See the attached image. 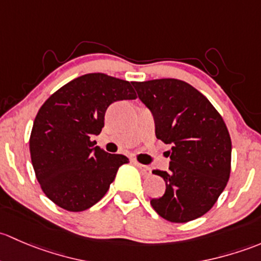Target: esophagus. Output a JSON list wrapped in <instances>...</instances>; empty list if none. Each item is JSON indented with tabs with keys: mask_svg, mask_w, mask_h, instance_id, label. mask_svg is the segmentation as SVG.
Instances as JSON below:
<instances>
[{
	"mask_svg": "<svg viewBox=\"0 0 261 261\" xmlns=\"http://www.w3.org/2000/svg\"><path fill=\"white\" fill-rule=\"evenodd\" d=\"M136 166L139 168V171H141V173L143 174L144 177H148V176H150V174H152V171H150V168L147 167V166L141 165V163H136Z\"/></svg>",
	"mask_w": 261,
	"mask_h": 261,
	"instance_id": "esophagus-1",
	"label": "esophagus"
}]
</instances>
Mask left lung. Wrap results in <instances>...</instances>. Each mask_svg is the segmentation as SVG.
<instances>
[{
    "label": "left lung",
    "instance_id": "8db88e82",
    "mask_svg": "<svg viewBox=\"0 0 261 261\" xmlns=\"http://www.w3.org/2000/svg\"><path fill=\"white\" fill-rule=\"evenodd\" d=\"M154 119L155 137L171 144L170 171L153 173L166 182L150 205L163 219L187 222L205 215L226 187L231 138L219 112L203 94L178 79L133 82Z\"/></svg>",
    "mask_w": 261,
    "mask_h": 261
}]
</instances>
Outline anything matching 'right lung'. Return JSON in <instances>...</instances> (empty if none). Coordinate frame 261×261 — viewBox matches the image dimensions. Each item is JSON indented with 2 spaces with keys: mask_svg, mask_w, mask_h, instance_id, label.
Masks as SVG:
<instances>
[{
  "mask_svg": "<svg viewBox=\"0 0 261 261\" xmlns=\"http://www.w3.org/2000/svg\"><path fill=\"white\" fill-rule=\"evenodd\" d=\"M132 83L101 72L85 74L53 94L35 118L30 137L31 162L45 195L72 212L103 198L118 168L129 162L111 154L91 137L100 134L112 103L136 99Z\"/></svg>",
  "mask_w": 261,
  "mask_h": 261,
  "instance_id": "right-lung-1",
  "label": "right lung"
}]
</instances>
